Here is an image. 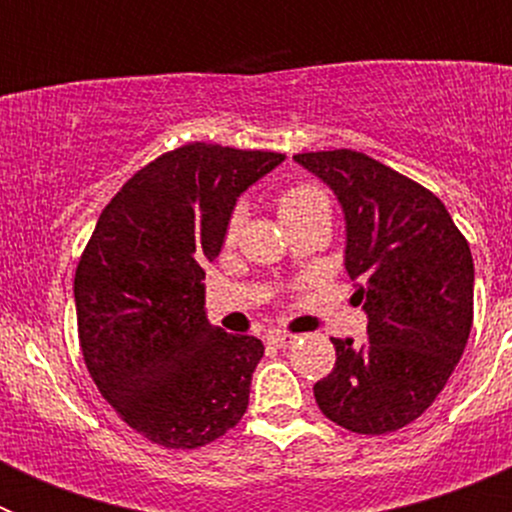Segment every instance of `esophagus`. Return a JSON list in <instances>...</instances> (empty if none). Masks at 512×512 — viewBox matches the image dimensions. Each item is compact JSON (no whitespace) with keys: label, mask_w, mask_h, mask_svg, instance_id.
Masks as SVG:
<instances>
[{"label":"esophagus","mask_w":512,"mask_h":512,"mask_svg":"<svg viewBox=\"0 0 512 512\" xmlns=\"http://www.w3.org/2000/svg\"><path fill=\"white\" fill-rule=\"evenodd\" d=\"M266 341L277 348H289V346H295L297 336H292V333H279L277 330V333H269V336H266Z\"/></svg>","instance_id":"esophagus-1"}]
</instances>
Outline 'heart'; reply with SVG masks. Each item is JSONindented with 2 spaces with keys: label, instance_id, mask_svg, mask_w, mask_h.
Masks as SVG:
<instances>
[{
  "label": "heart",
  "instance_id": "heart-1",
  "mask_svg": "<svg viewBox=\"0 0 512 512\" xmlns=\"http://www.w3.org/2000/svg\"><path fill=\"white\" fill-rule=\"evenodd\" d=\"M318 205H328L325 200V194L315 187H292L279 197V215L289 217V215H297L302 210H310V207H318ZM243 223V207H235L233 215L228 220V228H225V241L233 243L235 235H238V228Z\"/></svg>",
  "mask_w": 512,
  "mask_h": 512
}]
</instances>
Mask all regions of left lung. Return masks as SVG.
Segmentation results:
<instances>
[{
	"instance_id": "obj_1",
	"label": "left lung",
	"mask_w": 512,
	"mask_h": 512,
	"mask_svg": "<svg viewBox=\"0 0 512 512\" xmlns=\"http://www.w3.org/2000/svg\"><path fill=\"white\" fill-rule=\"evenodd\" d=\"M346 220V266L366 312L364 346L330 338L336 366L312 392L325 418L382 436L431 408L459 364L474 318L467 238L436 194L359 151L297 153Z\"/></svg>"
}]
</instances>
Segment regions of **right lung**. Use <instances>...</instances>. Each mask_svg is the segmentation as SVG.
Returning <instances> with one entry per match:
<instances>
[{
  "label": "right lung",
  "mask_w": 512,
  "mask_h": 512,
  "mask_svg": "<svg viewBox=\"0 0 512 512\" xmlns=\"http://www.w3.org/2000/svg\"><path fill=\"white\" fill-rule=\"evenodd\" d=\"M282 153L189 143L138 171L102 210L74 277L81 354L130 428L197 449L248 408L264 343L207 320L205 269L233 207Z\"/></svg>",
  "instance_id": "add662e5"
}]
</instances>
